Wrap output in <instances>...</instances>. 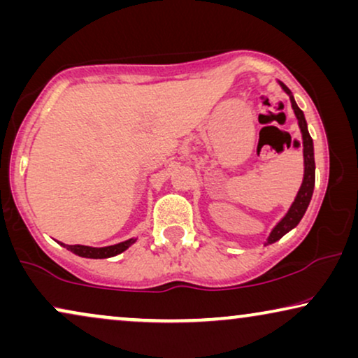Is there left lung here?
Segmentation results:
<instances>
[{
    "label": "left lung",
    "instance_id": "obj_1",
    "mask_svg": "<svg viewBox=\"0 0 358 358\" xmlns=\"http://www.w3.org/2000/svg\"><path fill=\"white\" fill-rule=\"evenodd\" d=\"M280 86L283 87V91L290 96V102L293 110H295V115L298 119V125L301 129V135H303V156H305V176H303V184L300 190H298V195L295 199V202L292 203L288 213L283 217L275 228L272 229L271 236L267 239V244H272L280 239L283 234H287L290 229H293L300 223V220L305 215L308 205H310V200L313 197V190H315V151H313V140L310 136V131H308L306 127V120L305 115H303V110L296 106L295 99H293L292 92L288 87L280 83Z\"/></svg>",
    "mask_w": 358,
    "mask_h": 358
}]
</instances>
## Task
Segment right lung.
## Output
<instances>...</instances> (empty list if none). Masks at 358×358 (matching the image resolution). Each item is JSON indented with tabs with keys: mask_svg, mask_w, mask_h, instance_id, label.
<instances>
[{
	"mask_svg": "<svg viewBox=\"0 0 358 358\" xmlns=\"http://www.w3.org/2000/svg\"><path fill=\"white\" fill-rule=\"evenodd\" d=\"M135 239H129V241L114 244V246H106V248H91V246H81V244H75V246H70V244L60 243L63 248H66L68 251L81 257H90V259H106V257H114L117 254L124 252L127 248L134 243Z\"/></svg>",
	"mask_w": 358,
	"mask_h": 358,
	"instance_id": "1",
	"label": "right lung"
}]
</instances>
